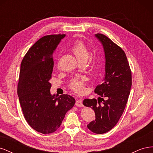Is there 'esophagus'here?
Instances as JSON below:
<instances>
[{
	"mask_svg": "<svg viewBox=\"0 0 153 153\" xmlns=\"http://www.w3.org/2000/svg\"><path fill=\"white\" fill-rule=\"evenodd\" d=\"M75 105L77 106H80V107H82V106H84V105H83V103H82V100H77L76 101Z\"/></svg>",
	"mask_w": 153,
	"mask_h": 153,
	"instance_id": "1",
	"label": "esophagus"
}]
</instances>
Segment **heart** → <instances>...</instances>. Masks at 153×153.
I'll return each mask as SVG.
<instances>
[{
    "label": "heart",
    "mask_w": 153,
    "mask_h": 153,
    "mask_svg": "<svg viewBox=\"0 0 153 153\" xmlns=\"http://www.w3.org/2000/svg\"><path fill=\"white\" fill-rule=\"evenodd\" d=\"M71 50L78 62H86L89 57V50H88L86 45L81 41H76L72 46ZM69 87L75 92L78 93H82L84 91V80L80 78H73L69 82Z\"/></svg>",
    "instance_id": "1"
}]
</instances>
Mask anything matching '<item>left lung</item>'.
Masks as SVG:
<instances>
[{"mask_svg":"<svg viewBox=\"0 0 153 153\" xmlns=\"http://www.w3.org/2000/svg\"><path fill=\"white\" fill-rule=\"evenodd\" d=\"M95 36L103 47L105 76L94 90L100 96L98 100L85 99L83 104L92 108L96 115V119L88 124L87 128L94 133L103 134L116 125L124 112L130 93L131 71L121 47L102 34Z\"/></svg>","mask_w":153,"mask_h":153,"instance_id":"1","label":"left lung"}]
</instances>
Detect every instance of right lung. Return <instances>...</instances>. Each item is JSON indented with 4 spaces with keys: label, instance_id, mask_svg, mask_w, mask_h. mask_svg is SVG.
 <instances>
[{
    "label": "right lung",
    "instance_id": "obj_1",
    "mask_svg": "<svg viewBox=\"0 0 153 153\" xmlns=\"http://www.w3.org/2000/svg\"><path fill=\"white\" fill-rule=\"evenodd\" d=\"M65 36H43L29 48L21 63L17 92L23 114L30 126L43 134L56 131L75 103L70 95L50 94L53 53Z\"/></svg>",
    "mask_w": 153,
    "mask_h": 153
}]
</instances>
